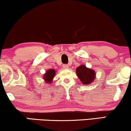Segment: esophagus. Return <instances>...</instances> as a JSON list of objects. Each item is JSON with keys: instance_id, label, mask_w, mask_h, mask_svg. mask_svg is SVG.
<instances>
[{"instance_id": "obj_1", "label": "esophagus", "mask_w": 131, "mask_h": 131, "mask_svg": "<svg viewBox=\"0 0 131 131\" xmlns=\"http://www.w3.org/2000/svg\"><path fill=\"white\" fill-rule=\"evenodd\" d=\"M63 68L64 69H68L69 65L68 64H63Z\"/></svg>"}]
</instances>
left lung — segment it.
<instances>
[{"label":"left lung","instance_id":"obj_1","mask_svg":"<svg viewBox=\"0 0 131 131\" xmlns=\"http://www.w3.org/2000/svg\"><path fill=\"white\" fill-rule=\"evenodd\" d=\"M76 74L84 85L91 84L94 81L96 75L94 70L88 68L84 64H82L77 67Z\"/></svg>","mask_w":131,"mask_h":131}]
</instances>
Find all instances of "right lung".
Here are the masks:
<instances>
[{
  "label": "right lung",
  "mask_w": 131,
  "mask_h": 131,
  "mask_svg": "<svg viewBox=\"0 0 131 131\" xmlns=\"http://www.w3.org/2000/svg\"><path fill=\"white\" fill-rule=\"evenodd\" d=\"M55 75V70L53 69H50L47 70L43 74V77L44 81L47 83H51L52 82L54 76Z\"/></svg>",
  "instance_id": "right-lung-1"
}]
</instances>
